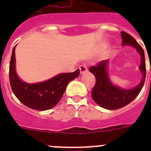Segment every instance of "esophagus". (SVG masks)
Returning <instances> with one entry per match:
<instances>
[{"instance_id":"34e87169","label":"esophagus","mask_w":151,"mask_h":151,"mask_svg":"<svg viewBox=\"0 0 151 151\" xmlns=\"http://www.w3.org/2000/svg\"><path fill=\"white\" fill-rule=\"evenodd\" d=\"M79 70L81 74H84V73H85L86 72H88V68L85 65H81V66H79Z\"/></svg>"}]
</instances>
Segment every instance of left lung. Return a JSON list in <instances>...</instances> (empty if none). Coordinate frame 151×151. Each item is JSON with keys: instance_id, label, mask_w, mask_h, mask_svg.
Instances as JSON below:
<instances>
[{"instance_id": "8db88e82", "label": "left lung", "mask_w": 151, "mask_h": 151, "mask_svg": "<svg viewBox=\"0 0 151 151\" xmlns=\"http://www.w3.org/2000/svg\"><path fill=\"white\" fill-rule=\"evenodd\" d=\"M122 45L123 46H132L136 49L141 58L140 71L143 78L136 87L131 89H124L114 85L111 82L107 73L108 60L101 61L97 66H92L89 71L94 74L96 83L91 91L92 98L101 107L107 110H117L126 106L135 98L141 91L146 77V65H145V52L141 45L133 37L125 32H121Z\"/></svg>"}]
</instances>
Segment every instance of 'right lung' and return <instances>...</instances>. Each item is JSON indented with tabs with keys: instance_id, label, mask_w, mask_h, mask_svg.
<instances>
[{
	"instance_id": "obj_1",
	"label": "right lung",
	"mask_w": 151,
	"mask_h": 151,
	"mask_svg": "<svg viewBox=\"0 0 151 151\" xmlns=\"http://www.w3.org/2000/svg\"><path fill=\"white\" fill-rule=\"evenodd\" d=\"M15 47L12 51L9 75L10 86L16 97L33 110H47L55 106L62 98L68 84L78 76L79 69L74 73H60L39 83H26L17 74Z\"/></svg>"
}]
</instances>
